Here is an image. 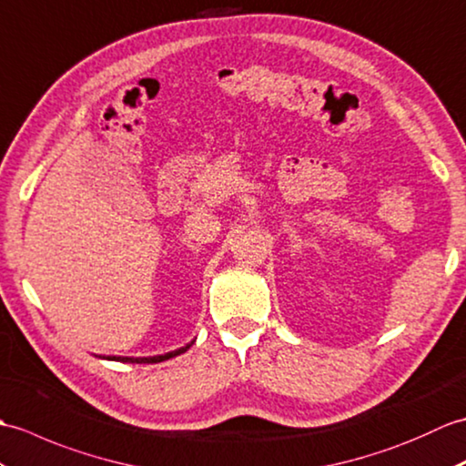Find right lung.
Listing matches in <instances>:
<instances>
[{"instance_id":"1","label":"right lung","mask_w":466,"mask_h":466,"mask_svg":"<svg viewBox=\"0 0 466 466\" xmlns=\"http://www.w3.org/2000/svg\"><path fill=\"white\" fill-rule=\"evenodd\" d=\"M191 345H193V340H191L189 345H185V347H181V349H177V350H171V353H165V355H157V357H137V359H133V357H119L117 360H123V363H161V360H167V359H171V357H177V355L185 353V350H187ZM113 359H116V357H113Z\"/></svg>"}]
</instances>
